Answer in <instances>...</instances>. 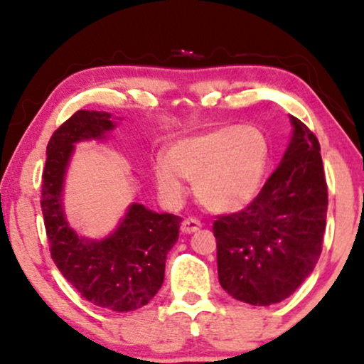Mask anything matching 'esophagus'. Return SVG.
I'll return each mask as SVG.
<instances>
[{
	"label": "esophagus",
	"instance_id": "34e87169",
	"mask_svg": "<svg viewBox=\"0 0 364 364\" xmlns=\"http://www.w3.org/2000/svg\"><path fill=\"white\" fill-rule=\"evenodd\" d=\"M200 227H202L200 220H197V218H192V217L186 218V220L181 223V230L183 233H193V232H197Z\"/></svg>",
	"mask_w": 364,
	"mask_h": 364
}]
</instances>
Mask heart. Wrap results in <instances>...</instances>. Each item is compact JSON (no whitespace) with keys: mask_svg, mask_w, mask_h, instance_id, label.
I'll return each instance as SVG.
<instances>
[{"mask_svg":"<svg viewBox=\"0 0 364 364\" xmlns=\"http://www.w3.org/2000/svg\"><path fill=\"white\" fill-rule=\"evenodd\" d=\"M270 159V146L260 127L223 126L183 137L157 162L154 177L168 202H178L186 182L193 181L198 200L213 212H232L260 192Z\"/></svg>","mask_w":364,"mask_h":364,"instance_id":"heart-1","label":"heart"}]
</instances>
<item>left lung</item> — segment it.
I'll list each match as a JSON object with an SVG mask.
<instances>
[{
  "label": "left lung",
  "instance_id": "left-lung-1",
  "mask_svg": "<svg viewBox=\"0 0 364 364\" xmlns=\"http://www.w3.org/2000/svg\"><path fill=\"white\" fill-rule=\"evenodd\" d=\"M293 137L280 166L242 210L217 215L218 282L255 306L285 300L315 268L326 227L328 187L320 142L290 116Z\"/></svg>",
  "mask_w": 364,
  "mask_h": 364
}]
</instances>
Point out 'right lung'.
Here are the masks:
<instances>
[{
    "instance_id": "add662e5",
    "label": "right lung",
    "mask_w": 364,
    "mask_h": 364,
    "mask_svg": "<svg viewBox=\"0 0 364 364\" xmlns=\"http://www.w3.org/2000/svg\"><path fill=\"white\" fill-rule=\"evenodd\" d=\"M111 114L77 111L48 142L41 208L51 258L84 300L124 313L147 305L164 283L167 253L178 238L182 218L132 203L117 230L104 240L76 235L63 213L61 191L74 142L111 131Z\"/></svg>"
}]
</instances>
